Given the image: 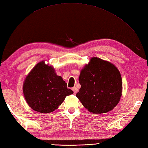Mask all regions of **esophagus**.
Masks as SVG:
<instances>
[{
	"label": "esophagus",
	"instance_id": "esophagus-1",
	"mask_svg": "<svg viewBox=\"0 0 148 148\" xmlns=\"http://www.w3.org/2000/svg\"><path fill=\"white\" fill-rule=\"evenodd\" d=\"M72 90H73V92H74V94H76L77 93V92H78V90H77V88L76 87H73L72 88Z\"/></svg>",
	"mask_w": 148,
	"mask_h": 148
}]
</instances>
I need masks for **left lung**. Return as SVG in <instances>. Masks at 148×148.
<instances>
[{"instance_id":"left-lung-1","label":"left lung","mask_w":148,"mask_h":148,"mask_svg":"<svg viewBox=\"0 0 148 148\" xmlns=\"http://www.w3.org/2000/svg\"><path fill=\"white\" fill-rule=\"evenodd\" d=\"M79 81L81 88L76 97L91 112L101 114L109 112L120 100L121 74L110 62L92 58L81 71Z\"/></svg>"}]
</instances>
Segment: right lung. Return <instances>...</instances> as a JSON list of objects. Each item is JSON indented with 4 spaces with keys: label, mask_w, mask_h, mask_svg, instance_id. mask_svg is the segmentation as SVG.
<instances>
[{
    "label": "right lung",
    "mask_w": 148,
    "mask_h": 148,
    "mask_svg": "<svg viewBox=\"0 0 148 148\" xmlns=\"http://www.w3.org/2000/svg\"><path fill=\"white\" fill-rule=\"evenodd\" d=\"M23 91L28 104L34 111L41 113L54 111L65 97L73 93L67 83L54 69L45 62H39L27 76Z\"/></svg>",
    "instance_id": "right-lung-1"
}]
</instances>
